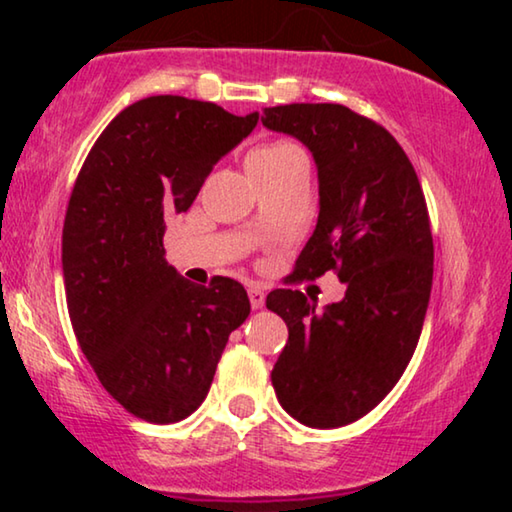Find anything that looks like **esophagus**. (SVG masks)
I'll list each match as a JSON object with an SVG mask.
<instances>
[{
	"mask_svg": "<svg viewBox=\"0 0 512 512\" xmlns=\"http://www.w3.org/2000/svg\"><path fill=\"white\" fill-rule=\"evenodd\" d=\"M249 303H251V307H254V310H261V307H263L265 293L258 289V286H251V289H249Z\"/></svg>",
	"mask_w": 512,
	"mask_h": 512,
	"instance_id": "34e87169",
	"label": "esophagus"
}]
</instances>
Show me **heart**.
<instances>
[{
	"label": "heart",
	"mask_w": 512,
	"mask_h": 512,
	"mask_svg": "<svg viewBox=\"0 0 512 512\" xmlns=\"http://www.w3.org/2000/svg\"><path fill=\"white\" fill-rule=\"evenodd\" d=\"M293 153H298L296 146L291 144H268V146H261V149L251 151L249 158H247V167H272V165H279L284 163L286 158L293 156Z\"/></svg>",
	"instance_id": "b5f03b06"
}]
</instances>
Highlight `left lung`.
I'll use <instances>...</instances> for the list:
<instances>
[{
	"mask_svg": "<svg viewBox=\"0 0 512 512\" xmlns=\"http://www.w3.org/2000/svg\"><path fill=\"white\" fill-rule=\"evenodd\" d=\"M310 149L319 219L293 275L338 270L340 303L317 312L303 291L268 293L289 326L272 387L300 424L338 429L368 415L401 380L422 333L433 282L426 200L401 144L342 104H284L261 116Z\"/></svg>",
	"mask_w": 512,
	"mask_h": 512,
	"instance_id": "8db88e82",
	"label": "left lung"
}]
</instances>
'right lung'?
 I'll list each match as a JSON object with an SVG mask.
<instances>
[{
	"instance_id": "add662e5",
	"label": "right lung",
	"mask_w": 512,
	"mask_h": 512,
	"mask_svg": "<svg viewBox=\"0 0 512 512\" xmlns=\"http://www.w3.org/2000/svg\"><path fill=\"white\" fill-rule=\"evenodd\" d=\"M258 123L214 102L144 97L111 121L83 163L62 228V277L76 340L102 387L139 419L200 408L247 291L188 282L165 261V216L186 212L219 160Z\"/></svg>"
}]
</instances>
